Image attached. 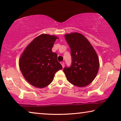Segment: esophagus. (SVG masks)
Instances as JSON below:
<instances>
[{"label":"esophagus","mask_w":121,"mask_h":121,"mask_svg":"<svg viewBox=\"0 0 121 121\" xmlns=\"http://www.w3.org/2000/svg\"><path fill=\"white\" fill-rule=\"evenodd\" d=\"M60 64H61V65H62L63 68H64V62H60Z\"/></svg>","instance_id":"34e87169"}]
</instances>
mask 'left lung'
Instances as JSON below:
<instances>
[{
  "mask_svg": "<svg viewBox=\"0 0 121 121\" xmlns=\"http://www.w3.org/2000/svg\"><path fill=\"white\" fill-rule=\"evenodd\" d=\"M71 49L72 65L63 69L71 84L82 87L91 84L99 69V59L92 44L84 35L78 33L65 35Z\"/></svg>",
  "mask_w": 121,
  "mask_h": 121,
  "instance_id": "8db88e82",
  "label": "left lung"
}]
</instances>
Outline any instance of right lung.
<instances>
[{
	"label": "right lung",
	"instance_id": "right-lung-1",
	"mask_svg": "<svg viewBox=\"0 0 121 121\" xmlns=\"http://www.w3.org/2000/svg\"><path fill=\"white\" fill-rule=\"evenodd\" d=\"M58 37L42 34L26 48L19 58L20 71L29 84L44 88L52 82L57 71L63 69L52 48Z\"/></svg>",
	"mask_w": 121,
	"mask_h": 121
}]
</instances>
